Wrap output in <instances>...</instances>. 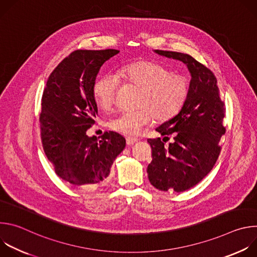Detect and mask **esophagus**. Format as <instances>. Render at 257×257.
I'll list each match as a JSON object with an SVG mask.
<instances>
[{
    "mask_svg": "<svg viewBox=\"0 0 257 257\" xmlns=\"http://www.w3.org/2000/svg\"><path fill=\"white\" fill-rule=\"evenodd\" d=\"M138 139L137 138H133V137H127L126 138V142L128 145H133L135 142H137Z\"/></svg>",
    "mask_w": 257,
    "mask_h": 257,
    "instance_id": "esophagus-1",
    "label": "esophagus"
}]
</instances>
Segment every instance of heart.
Here are the masks:
<instances>
[{
  "instance_id": "heart-1",
  "label": "heart",
  "mask_w": 257,
  "mask_h": 257,
  "mask_svg": "<svg viewBox=\"0 0 257 257\" xmlns=\"http://www.w3.org/2000/svg\"><path fill=\"white\" fill-rule=\"evenodd\" d=\"M116 75L98 76L92 85L95 104L102 109L111 108L119 90V78L126 85L139 89L136 111L123 113L109 120L112 130L126 136H136L150 126L155 118L166 121L179 113L184 105L189 83L185 74L171 71L168 66L154 60H140L120 67Z\"/></svg>"
}]
</instances>
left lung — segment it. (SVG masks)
<instances>
[{
    "label": "left lung",
    "mask_w": 257,
    "mask_h": 257,
    "mask_svg": "<svg viewBox=\"0 0 257 257\" xmlns=\"http://www.w3.org/2000/svg\"><path fill=\"white\" fill-rule=\"evenodd\" d=\"M155 52L186 64L191 74L184 105L156 129L167 139L168 135L174 136V141L166 146L160 137L148 139L153 154L148 167L152 185L162 191L183 192L195 186L213 168L221 153L218 141L226 132V107L219 97L216 78L207 67L187 54Z\"/></svg>",
    "instance_id": "1"
}]
</instances>
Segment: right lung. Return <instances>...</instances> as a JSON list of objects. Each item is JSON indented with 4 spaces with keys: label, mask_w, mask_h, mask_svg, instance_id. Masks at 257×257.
I'll return each mask as SVG.
<instances>
[{
    "label": "right lung",
    "mask_w": 257,
    "mask_h": 257,
    "mask_svg": "<svg viewBox=\"0 0 257 257\" xmlns=\"http://www.w3.org/2000/svg\"><path fill=\"white\" fill-rule=\"evenodd\" d=\"M118 50H77L51 73L40 116L44 150L56 174L74 186L96 187L106 181L126 146L119 133L104 132L97 140L86 134L97 117L92 85L101 65Z\"/></svg>",
    "instance_id": "1"
}]
</instances>
